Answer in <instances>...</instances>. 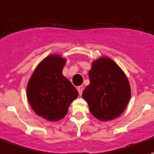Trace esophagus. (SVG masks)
I'll return each instance as SVG.
<instances>
[{
  "instance_id": "obj_1",
  "label": "esophagus",
  "mask_w": 154,
  "mask_h": 154,
  "mask_svg": "<svg viewBox=\"0 0 154 154\" xmlns=\"http://www.w3.org/2000/svg\"><path fill=\"white\" fill-rule=\"evenodd\" d=\"M77 90H78L79 94V95H82V92H83V90H84V88H83V86H79L78 88H77Z\"/></svg>"
}]
</instances>
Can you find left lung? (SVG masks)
Returning a JSON list of instances; mask_svg holds the SVG:
<instances>
[{
	"label": "left lung",
	"mask_w": 154,
	"mask_h": 154,
	"mask_svg": "<svg viewBox=\"0 0 154 154\" xmlns=\"http://www.w3.org/2000/svg\"><path fill=\"white\" fill-rule=\"evenodd\" d=\"M90 84L82 97L90 112L100 121H109L122 114L131 98L128 77L116 62L101 57L92 62L88 72Z\"/></svg>",
	"instance_id": "1"
}]
</instances>
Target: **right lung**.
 I'll use <instances>...</instances> for the list:
<instances>
[{
    "instance_id": "obj_1",
    "label": "right lung",
    "mask_w": 154,
    "mask_h": 154,
    "mask_svg": "<svg viewBox=\"0 0 154 154\" xmlns=\"http://www.w3.org/2000/svg\"><path fill=\"white\" fill-rule=\"evenodd\" d=\"M66 58L50 54L38 64L29 79L26 96L35 114L57 122L67 114L68 108L78 97V92L62 75Z\"/></svg>"
}]
</instances>
